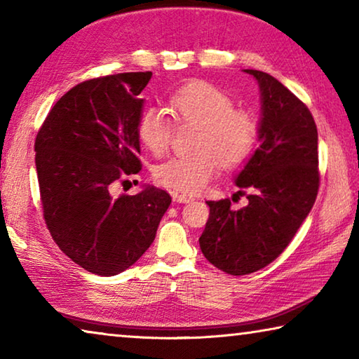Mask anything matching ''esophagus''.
<instances>
[{
    "label": "esophagus",
    "instance_id": "34e87169",
    "mask_svg": "<svg viewBox=\"0 0 359 359\" xmlns=\"http://www.w3.org/2000/svg\"><path fill=\"white\" fill-rule=\"evenodd\" d=\"M172 199L177 203H182V204L194 201V198L191 196V194H185V193H172Z\"/></svg>",
    "mask_w": 359,
    "mask_h": 359
}]
</instances>
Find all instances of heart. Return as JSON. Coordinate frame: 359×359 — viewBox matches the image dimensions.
<instances>
[{
  "label": "heart",
  "instance_id": "b5f03b06",
  "mask_svg": "<svg viewBox=\"0 0 359 359\" xmlns=\"http://www.w3.org/2000/svg\"><path fill=\"white\" fill-rule=\"evenodd\" d=\"M169 111L179 123H198L190 155L174 156L155 169L160 185L185 194L208 187L220 166L238 168L258 142V120L245 109L234 107L228 93L205 81H193L169 98ZM174 125L158 107H149L137 121V137L154 155L166 154Z\"/></svg>",
  "mask_w": 359,
  "mask_h": 359
}]
</instances>
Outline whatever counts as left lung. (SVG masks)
Returning <instances> with one entry per match:
<instances>
[{
  "label": "left lung",
  "mask_w": 359,
  "mask_h": 359,
  "mask_svg": "<svg viewBox=\"0 0 359 359\" xmlns=\"http://www.w3.org/2000/svg\"><path fill=\"white\" fill-rule=\"evenodd\" d=\"M245 72L258 81L263 101L261 144L236 179L248 204L234 210L229 198L208 201L209 220L199 238L209 263L231 276L252 274L278 258L320 187L318 133L309 107L267 72Z\"/></svg>",
  "instance_id": "1"
}]
</instances>
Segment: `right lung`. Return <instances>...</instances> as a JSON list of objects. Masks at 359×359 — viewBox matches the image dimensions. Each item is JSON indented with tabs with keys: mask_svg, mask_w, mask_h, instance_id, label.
Wrapping results in <instances>:
<instances>
[{
	"mask_svg": "<svg viewBox=\"0 0 359 359\" xmlns=\"http://www.w3.org/2000/svg\"><path fill=\"white\" fill-rule=\"evenodd\" d=\"M151 77L120 72L77 83L60 98L34 141L42 215L66 257L92 274L128 269L151 245L171 196L155 187L111 191L141 171L139 98Z\"/></svg>",
	"mask_w": 359,
	"mask_h": 359,
	"instance_id": "add662e5",
	"label": "right lung"
}]
</instances>
